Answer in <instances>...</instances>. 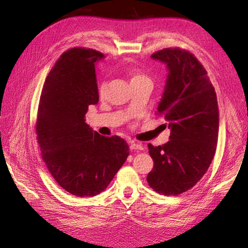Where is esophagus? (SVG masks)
<instances>
[{
    "mask_svg": "<svg viewBox=\"0 0 248 248\" xmlns=\"http://www.w3.org/2000/svg\"><path fill=\"white\" fill-rule=\"evenodd\" d=\"M130 149L131 150H144V146L141 145V144L135 143V141H131Z\"/></svg>",
    "mask_w": 248,
    "mask_h": 248,
    "instance_id": "34e87169",
    "label": "esophagus"
}]
</instances>
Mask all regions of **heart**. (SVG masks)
Wrapping results in <instances>:
<instances>
[{
    "mask_svg": "<svg viewBox=\"0 0 248 248\" xmlns=\"http://www.w3.org/2000/svg\"><path fill=\"white\" fill-rule=\"evenodd\" d=\"M129 76H130L131 84L143 82V81H150V78L147 77L144 72H141L140 69H131L129 72ZM105 86H107V83L102 82L101 85H100V87H99L100 94H103V93L105 91Z\"/></svg>",
    "mask_w": 248,
    "mask_h": 248,
    "instance_id": "1",
    "label": "heart"
}]
</instances>
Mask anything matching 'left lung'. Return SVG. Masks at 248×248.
I'll return each mask as SVG.
<instances>
[{
	"label": "left lung",
	"mask_w": 248,
	"mask_h": 248,
	"mask_svg": "<svg viewBox=\"0 0 248 248\" xmlns=\"http://www.w3.org/2000/svg\"><path fill=\"white\" fill-rule=\"evenodd\" d=\"M151 57L170 70L156 115L168 121L170 140L157 147L148 144L155 165L147 182L159 194L175 196L192 188L213 160L218 139L217 98L204 67L189 51L165 48Z\"/></svg>",
	"instance_id": "1"
}]
</instances>
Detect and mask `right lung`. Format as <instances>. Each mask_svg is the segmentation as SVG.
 <instances>
[{"label":"right lung","mask_w":248,"mask_h":248,"mask_svg":"<svg viewBox=\"0 0 248 248\" xmlns=\"http://www.w3.org/2000/svg\"><path fill=\"white\" fill-rule=\"evenodd\" d=\"M101 52L71 48L55 62L46 78L36 120L41 157L51 176L72 195L103 192L129 155V145L102 136L85 124L91 104L99 101L94 62Z\"/></svg>","instance_id":"right-lung-1"}]
</instances>
